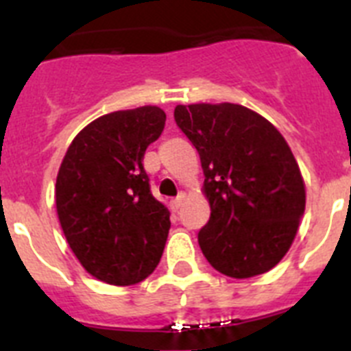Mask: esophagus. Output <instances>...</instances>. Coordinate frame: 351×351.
<instances>
[{
  "mask_svg": "<svg viewBox=\"0 0 351 351\" xmlns=\"http://www.w3.org/2000/svg\"><path fill=\"white\" fill-rule=\"evenodd\" d=\"M182 204H184V195L181 193L178 198H173L172 202H170V209H172L173 213H178V210L182 207Z\"/></svg>",
  "mask_w": 351,
  "mask_h": 351,
  "instance_id": "obj_1",
  "label": "esophagus"
}]
</instances>
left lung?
<instances>
[{"mask_svg":"<svg viewBox=\"0 0 351 351\" xmlns=\"http://www.w3.org/2000/svg\"><path fill=\"white\" fill-rule=\"evenodd\" d=\"M173 119L202 161L210 218L198 232L207 262L235 280L271 271L306 207L299 165L265 117L235 104L178 105Z\"/></svg>","mask_w":351,"mask_h":351,"instance_id":"8db88e82","label":"left lung"}]
</instances>
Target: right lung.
<instances>
[{
	"label": "right lung",
	"mask_w": 351,
	"mask_h": 351,
	"mask_svg": "<svg viewBox=\"0 0 351 351\" xmlns=\"http://www.w3.org/2000/svg\"><path fill=\"white\" fill-rule=\"evenodd\" d=\"M160 107L105 114L73 138L56 179L61 228L82 267L116 287L156 269L170 213L151 193L142 160L165 128Z\"/></svg>",
	"instance_id": "right-lung-1"
}]
</instances>
